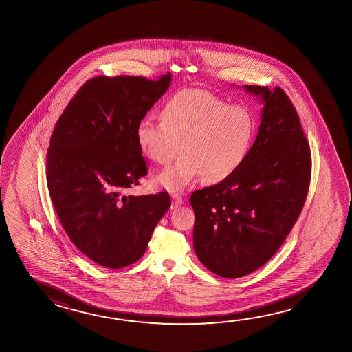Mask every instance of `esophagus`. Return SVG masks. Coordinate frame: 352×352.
Listing matches in <instances>:
<instances>
[{"mask_svg": "<svg viewBox=\"0 0 352 352\" xmlns=\"http://www.w3.org/2000/svg\"><path fill=\"white\" fill-rule=\"evenodd\" d=\"M183 204H184L183 197H180L177 192H173V194H172V209H177L178 206L183 205Z\"/></svg>", "mask_w": 352, "mask_h": 352, "instance_id": "esophagus-1", "label": "esophagus"}]
</instances>
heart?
<instances>
[{
  "mask_svg": "<svg viewBox=\"0 0 352 352\" xmlns=\"http://www.w3.org/2000/svg\"><path fill=\"white\" fill-rule=\"evenodd\" d=\"M161 122L142 120L136 141L149 161L166 166L179 151L183 155L155 177V183L180 191L203 178L215 184L234 175L252 147L254 120L245 106L201 89H184L162 107ZM182 147H179V144Z\"/></svg>",
  "mask_w": 352,
  "mask_h": 352,
  "instance_id": "heart-1",
  "label": "heart"
}]
</instances>
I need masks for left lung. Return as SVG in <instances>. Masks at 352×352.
I'll list each match as a JSON object with an SVG mask.
<instances>
[{
	"label": "left lung",
	"mask_w": 352,
	"mask_h": 352,
	"mask_svg": "<svg viewBox=\"0 0 352 352\" xmlns=\"http://www.w3.org/2000/svg\"><path fill=\"white\" fill-rule=\"evenodd\" d=\"M243 87L265 105L246 161L190 197L197 258L223 278L245 277L274 256L302 212L311 174L310 147L287 94Z\"/></svg>",
	"instance_id": "1"
}]
</instances>
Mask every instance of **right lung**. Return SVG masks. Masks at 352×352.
I'll use <instances>...</instances> for the list:
<instances>
[{"label": "right lung", "instance_id": "right-lung-1", "mask_svg": "<svg viewBox=\"0 0 352 352\" xmlns=\"http://www.w3.org/2000/svg\"><path fill=\"white\" fill-rule=\"evenodd\" d=\"M143 76L87 80L58 120L47 153V184L70 241L95 263L118 270L141 258L170 208L167 191L126 195L147 164L136 129L170 85Z\"/></svg>", "mask_w": 352, "mask_h": 352}]
</instances>
